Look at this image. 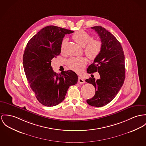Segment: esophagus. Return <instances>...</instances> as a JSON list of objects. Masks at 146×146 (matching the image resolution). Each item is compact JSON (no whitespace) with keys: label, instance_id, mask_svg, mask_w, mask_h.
I'll list each match as a JSON object with an SVG mask.
<instances>
[{"label":"esophagus","instance_id":"esophagus-1","mask_svg":"<svg viewBox=\"0 0 146 146\" xmlns=\"http://www.w3.org/2000/svg\"><path fill=\"white\" fill-rule=\"evenodd\" d=\"M78 82L80 84H83L84 82H85V80L84 79L80 77H79L78 80Z\"/></svg>","mask_w":146,"mask_h":146}]
</instances>
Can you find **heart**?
<instances>
[{"label": "heart", "instance_id": "b5f03b06", "mask_svg": "<svg viewBox=\"0 0 146 146\" xmlns=\"http://www.w3.org/2000/svg\"><path fill=\"white\" fill-rule=\"evenodd\" d=\"M72 38L79 45L84 46V52L90 59L94 60L101 53L102 43L100 40L93 39L91 35L84 30H80L72 35ZM66 43V40H63L61 44L62 51ZM87 63V59L85 57H73L70 58L68 65L72 70L80 72Z\"/></svg>", "mask_w": 146, "mask_h": 146}]
</instances>
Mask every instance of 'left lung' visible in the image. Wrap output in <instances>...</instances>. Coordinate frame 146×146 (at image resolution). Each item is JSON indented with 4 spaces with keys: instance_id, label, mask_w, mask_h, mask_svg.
<instances>
[{
    "instance_id": "1",
    "label": "left lung",
    "mask_w": 146,
    "mask_h": 146,
    "mask_svg": "<svg viewBox=\"0 0 146 146\" xmlns=\"http://www.w3.org/2000/svg\"><path fill=\"white\" fill-rule=\"evenodd\" d=\"M100 36L101 53L87 68V73L98 72L100 78H90L86 82L94 86V96L87 102L92 106L101 107L111 102L123 84L125 79L124 55L122 47L116 38L101 26L91 27Z\"/></svg>"
}]
</instances>
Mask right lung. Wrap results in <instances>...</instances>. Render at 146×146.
Masks as SVG:
<instances>
[{
	"instance_id": "add662e5",
	"label": "right lung",
	"mask_w": 146,
	"mask_h": 146,
	"mask_svg": "<svg viewBox=\"0 0 146 146\" xmlns=\"http://www.w3.org/2000/svg\"><path fill=\"white\" fill-rule=\"evenodd\" d=\"M71 30L54 25L42 29L28 42L23 54V67L26 77L38 101L47 107L63 102L69 87L78 82V76L71 70L60 74L51 67L52 59L59 56L66 34Z\"/></svg>"
}]
</instances>
